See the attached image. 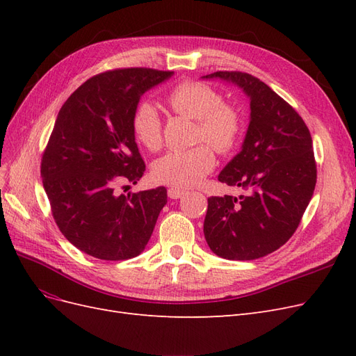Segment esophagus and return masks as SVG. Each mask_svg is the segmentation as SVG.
<instances>
[{
	"instance_id": "34e87169",
	"label": "esophagus",
	"mask_w": 356,
	"mask_h": 356,
	"mask_svg": "<svg viewBox=\"0 0 356 356\" xmlns=\"http://www.w3.org/2000/svg\"><path fill=\"white\" fill-rule=\"evenodd\" d=\"M187 195V191L186 190H182V188H174V187H170L169 190H168V196L170 197V199H181L182 196H186Z\"/></svg>"
}]
</instances>
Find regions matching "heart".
Here are the masks:
<instances>
[{
	"label": "heart",
	"instance_id": "obj_1",
	"mask_svg": "<svg viewBox=\"0 0 356 356\" xmlns=\"http://www.w3.org/2000/svg\"><path fill=\"white\" fill-rule=\"evenodd\" d=\"M166 104L175 114L196 120L195 143L202 144L161 156L154 161L153 175L161 184L193 187L215 166L212 147L220 154H227L238 145L243 118L234 105L224 102L218 90L199 81L178 84L168 93ZM132 132L136 141L149 152H157L163 144V124L152 102L138 104L132 114Z\"/></svg>",
	"mask_w": 356,
	"mask_h": 356
}]
</instances>
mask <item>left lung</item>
Returning <instances> with one entry per match:
<instances>
[{"label":"left lung","mask_w":356,"mask_h":356,"mask_svg":"<svg viewBox=\"0 0 356 356\" xmlns=\"http://www.w3.org/2000/svg\"><path fill=\"white\" fill-rule=\"evenodd\" d=\"M203 79L234 83L251 101L241 153L218 175L220 182L245 193L208 199L204 239L218 257L255 260L288 242L314 196L316 161L312 136L293 106L254 75L217 71Z\"/></svg>","instance_id":"1"}]
</instances>
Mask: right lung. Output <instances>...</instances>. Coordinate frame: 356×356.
<instances>
[{
  "label": "right lung",
  "instance_id": "right-lung-1",
  "mask_svg": "<svg viewBox=\"0 0 356 356\" xmlns=\"http://www.w3.org/2000/svg\"><path fill=\"white\" fill-rule=\"evenodd\" d=\"M172 71L123 68L95 75L62 105L41 159V177L53 218L80 251L106 261L144 251L165 187L120 195L141 179L145 163L132 132L141 96Z\"/></svg>",
  "mask_w": 356,
  "mask_h": 356
}]
</instances>
